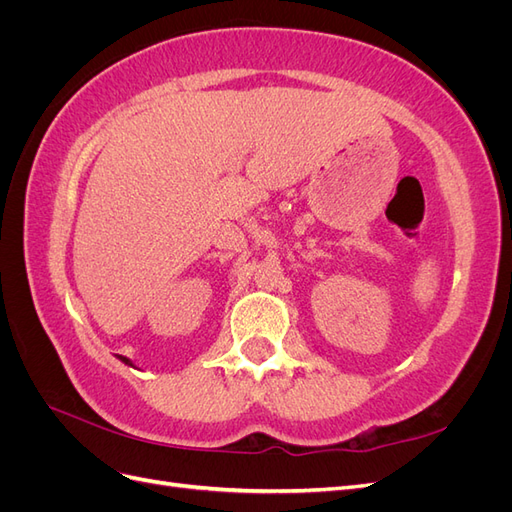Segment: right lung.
Returning a JSON list of instances; mask_svg holds the SVG:
<instances>
[{
	"label": "right lung",
	"instance_id": "add662e5",
	"mask_svg": "<svg viewBox=\"0 0 512 512\" xmlns=\"http://www.w3.org/2000/svg\"><path fill=\"white\" fill-rule=\"evenodd\" d=\"M117 359H119L121 363H126V365H130V367H134V363L128 359V356H121V354H117Z\"/></svg>",
	"mask_w": 512,
	"mask_h": 512
}]
</instances>
